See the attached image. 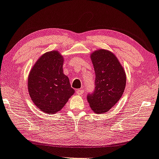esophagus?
Returning a JSON list of instances; mask_svg holds the SVG:
<instances>
[{"label":"esophagus","instance_id":"1","mask_svg":"<svg viewBox=\"0 0 159 159\" xmlns=\"http://www.w3.org/2000/svg\"><path fill=\"white\" fill-rule=\"evenodd\" d=\"M83 90L82 89H77L76 91V94L77 95H82L83 94Z\"/></svg>","mask_w":159,"mask_h":159}]
</instances>
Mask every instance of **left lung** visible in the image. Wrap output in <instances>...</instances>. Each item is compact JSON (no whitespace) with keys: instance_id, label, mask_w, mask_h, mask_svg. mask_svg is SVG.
<instances>
[{"instance_id":"8db88e82","label":"left lung","mask_w":159,"mask_h":159,"mask_svg":"<svg viewBox=\"0 0 159 159\" xmlns=\"http://www.w3.org/2000/svg\"><path fill=\"white\" fill-rule=\"evenodd\" d=\"M95 71V89L88 94L87 101L97 114L111 109L123 94L126 76L119 60L111 51L99 49L90 55Z\"/></svg>"}]
</instances>
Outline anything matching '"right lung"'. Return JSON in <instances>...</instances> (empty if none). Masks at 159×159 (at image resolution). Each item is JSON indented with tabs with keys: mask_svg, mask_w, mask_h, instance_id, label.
<instances>
[{
	"mask_svg": "<svg viewBox=\"0 0 159 159\" xmlns=\"http://www.w3.org/2000/svg\"><path fill=\"white\" fill-rule=\"evenodd\" d=\"M64 58L57 50L43 54L28 75V89L35 106L46 114L60 111L74 94L69 78L63 73Z\"/></svg>",
	"mask_w": 159,
	"mask_h": 159,
	"instance_id": "1",
	"label": "right lung"
}]
</instances>
